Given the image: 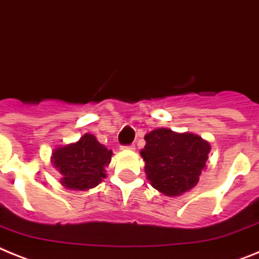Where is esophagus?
<instances>
[{
  "mask_svg": "<svg viewBox=\"0 0 259 259\" xmlns=\"http://www.w3.org/2000/svg\"><path fill=\"white\" fill-rule=\"evenodd\" d=\"M122 149H125V150H134V149H136V145H134V143H132V145H126V146H122Z\"/></svg>",
  "mask_w": 259,
  "mask_h": 259,
  "instance_id": "esophagus-1",
  "label": "esophagus"
}]
</instances>
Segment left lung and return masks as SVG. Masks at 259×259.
Masks as SVG:
<instances>
[{
    "instance_id": "left-lung-1",
    "label": "left lung",
    "mask_w": 259,
    "mask_h": 259,
    "mask_svg": "<svg viewBox=\"0 0 259 259\" xmlns=\"http://www.w3.org/2000/svg\"><path fill=\"white\" fill-rule=\"evenodd\" d=\"M141 151L151 186L166 196H180L196 186L205 167L210 146L191 133L156 129L145 136Z\"/></svg>"
}]
</instances>
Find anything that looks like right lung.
<instances>
[{"mask_svg": "<svg viewBox=\"0 0 259 259\" xmlns=\"http://www.w3.org/2000/svg\"><path fill=\"white\" fill-rule=\"evenodd\" d=\"M51 159L62 174L63 186L85 191L105 178L104 168L110 163L112 150L103 146L96 137L85 134L76 143L54 150Z\"/></svg>", "mask_w": 259, "mask_h": 259, "instance_id": "right-lung-1", "label": "right lung"}]
</instances>
